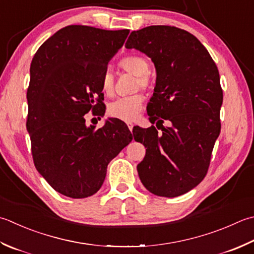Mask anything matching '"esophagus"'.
I'll list each match as a JSON object with an SVG mask.
<instances>
[{
	"instance_id": "obj_1",
	"label": "esophagus",
	"mask_w": 254,
	"mask_h": 254,
	"mask_svg": "<svg viewBox=\"0 0 254 254\" xmlns=\"http://www.w3.org/2000/svg\"><path fill=\"white\" fill-rule=\"evenodd\" d=\"M127 127L130 128V131H132V130H133V127H134V124H133L132 122H127Z\"/></svg>"
}]
</instances>
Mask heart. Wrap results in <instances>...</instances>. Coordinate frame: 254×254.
Returning a JSON list of instances; mask_svg holds the SVG:
<instances>
[{"label":"heart","instance_id":"b5f03b06","mask_svg":"<svg viewBox=\"0 0 254 254\" xmlns=\"http://www.w3.org/2000/svg\"><path fill=\"white\" fill-rule=\"evenodd\" d=\"M119 66L126 71L132 72L136 76V88L147 89L151 86V78L148 76L150 64L145 58L137 55H130L122 58ZM101 90L106 96L110 97L114 91V80L112 73L106 70L103 71L101 79ZM143 107V97L141 94H132V96L119 98L116 101L111 102L108 106V114L112 118H117L119 120L127 122L133 121L137 117Z\"/></svg>","mask_w":254,"mask_h":254}]
</instances>
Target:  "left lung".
<instances>
[{"instance_id":"obj_1","label":"left lung","mask_w":254,"mask_h":254,"mask_svg":"<svg viewBox=\"0 0 254 254\" xmlns=\"http://www.w3.org/2000/svg\"><path fill=\"white\" fill-rule=\"evenodd\" d=\"M126 47L146 54L157 72L147 106L148 120L156 127L133 128L134 140L146 147L138 176L154 195L181 196L205 178L210 165L221 130L219 71L205 46L175 26L132 32ZM165 121L167 127L162 126Z\"/></svg>"}]
</instances>
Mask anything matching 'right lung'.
Wrapping results in <instances>:
<instances>
[{"label": "right lung", "instance_id": "add662e5", "mask_svg": "<svg viewBox=\"0 0 254 254\" xmlns=\"http://www.w3.org/2000/svg\"><path fill=\"white\" fill-rule=\"evenodd\" d=\"M130 31L86 25L59 29L35 53L27 88L26 127L38 173L70 198L96 193L107 167L133 135L123 121L109 119L100 128L84 114L103 117L100 79Z\"/></svg>", "mask_w": 254, "mask_h": 254}]
</instances>
